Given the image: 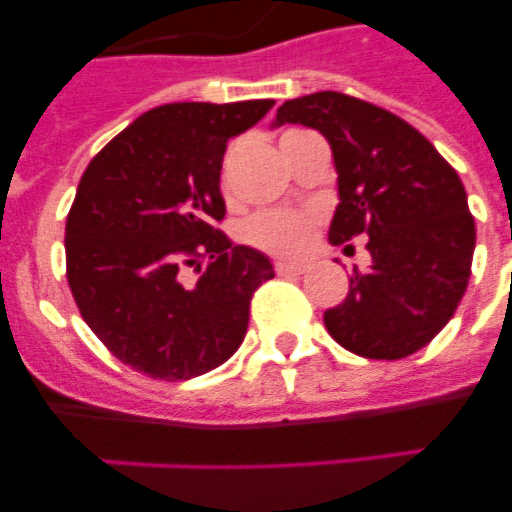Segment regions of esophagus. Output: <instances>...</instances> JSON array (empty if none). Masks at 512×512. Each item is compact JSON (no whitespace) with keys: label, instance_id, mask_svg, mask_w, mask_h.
<instances>
[{"label":"esophagus","instance_id":"obj_1","mask_svg":"<svg viewBox=\"0 0 512 512\" xmlns=\"http://www.w3.org/2000/svg\"><path fill=\"white\" fill-rule=\"evenodd\" d=\"M277 274H302L305 264H297V261H277Z\"/></svg>","mask_w":512,"mask_h":512}]
</instances>
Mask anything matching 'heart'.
<instances>
[{
    "instance_id": "heart-1",
    "label": "heart",
    "mask_w": 512,
    "mask_h": 512,
    "mask_svg": "<svg viewBox=\"0 0 512 512\" xmlns=\"http://www.w3.org/2000/svg\"><path fill=\"white\" fill-rule=\"evenodd\" d=\"M315 235V217L307 212L269 210L253 215L243 228V238L251 246L274 256H300Z\"/></svg>"
}]
</instances>
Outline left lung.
<instances>
[{"instance_id":"left-lung-1","label":"left lung","mask_w":512,"mask_h":512,"mask_svg":"<svg viewBox=\"0 0 512 512\" xmlns=\"http://www.w3.org/2000/svg\"><path fill=\"white\" fill-rule=\"evenodd\" d=\"M284 122L318 130L333 151V246L366 235L372 266L354 271L325 328L364 359H402L449 323L472 274L477 230L459 174L413 125L364 99L315 92L284 102Z\"/></svg>"}]
</instances>
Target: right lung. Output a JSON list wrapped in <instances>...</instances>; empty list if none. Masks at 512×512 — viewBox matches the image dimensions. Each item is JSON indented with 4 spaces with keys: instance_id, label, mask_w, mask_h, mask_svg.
I'll return each mask as SVG.
<instances>
[{
    "instance_id": "add662e5",
    "label": "right lung",
    "mask_w": 512,
    "mask_h": 512,
    "mask_svg": "<svg viewBox=\"0 0 512 512\" xmlns=\"http://www.w3.org/2000/svg\"><path fill=\"white\" fill-rule=\"evenodd\" d=\"M271 107L274 99L161 104L81 176L66 220V277L94 336L135 372L200 377L246 338L251 297L274 266L215 228L225 217L220 169L228 140Z\"/></svg>"
}]
</instances>
